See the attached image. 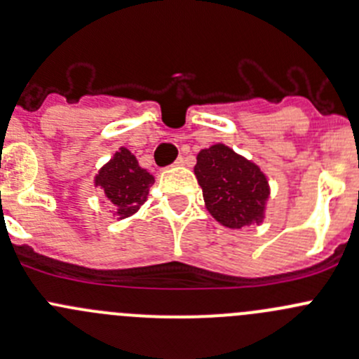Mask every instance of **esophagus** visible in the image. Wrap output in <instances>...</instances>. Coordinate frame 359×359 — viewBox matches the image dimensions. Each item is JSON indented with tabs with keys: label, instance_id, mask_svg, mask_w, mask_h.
Listing matches in <instances>:
<instances>
[{
	"label": "esophagus",
	"instance_id": "34e87169",
	"mask_svg": "<svg viewBox=\"0 0 359 359\" xmlns=\"http://www.w3.org/2000/svg\"><path fill=\"white\" fill-rule=\"evenodd\" d=\"M184 161H186V159H184L182 156H180L179 159H177L175 163H173V166H182V165H184Z\"/></svg>",
	"mask_w": 359,
	"mask_h": 359
}]
</instances>
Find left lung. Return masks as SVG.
<instances>
[{
    "mask_svg": "<svg viewBox=\"0 0 359 359\" xmlns=\"http://www.w3.org/2000/svg\"><path fill=\"white\" fill-rule=\"evenodd\" d=\"M196 159L194 175L217 222L231 229L262 222L269 184L255 163L224 144L200 151Z\"/></svg>",
    "mask_w": 359,
    "mask_h": 359,
    "instance_id": "obj_1",
    "label": "left lung"
}]
</instances>
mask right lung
Returning a JSON list of instances; mask_svg holds the SVG:
<instances>
[{
  "instance_id": "add662e5",
  "label": "right lung",
  "mask_w": 359,
  "mask_h": 359,
  "mask_svg": "<svg viewBox=\"0 0 359 359\" xmlns=\"http://www.w3.org/2000/svg\"><path fill=\"white\" fill-rule=\"evenodd\" d=\"M153 184L154 177L140 168L137 158L126 147H121L95 177V186L100 187L107 200L116 206L119 219H126L140 208Z\"/></svg>"
}]
</instances>
